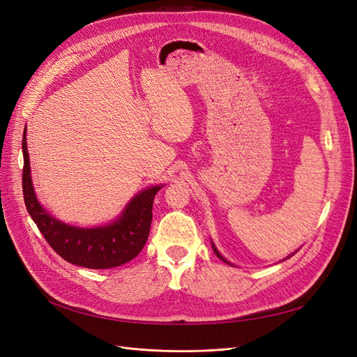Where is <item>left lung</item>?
<instances>
[{
    "label": "left lung",
    "instance_id": "8db88e82",
    "mask_svg": "<svg viewBox=\"0 0 357 357\" xmlns=\"http://www.w3.org/2000/svg\"><path fill=\"white\" fill-rule=\"evenodd\" d=\"M211 247H213V250H214V253H215V256H218V257H219V259H222V261H223V262H226V264H229V262H228V261H226V259H225V257H223V256H222V255H220V253H219V252H218V248H215V245H214V244H213V243H211Z\"/></svg>",
    "mask_w": 357,
    "mask_h": 357
}]
</instances>
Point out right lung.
Instances as JSON below:
<instances>
[{
	"label": "right lung",
	"instance_id": "obj_1",
	"mask_svg": "<svg viewBox=\"0 0 357 357\" xmlns=\"http://www.w3.org/2000/svg\"><path fill=\"white\" fill-rule=\"evenodd\" d=\"M22 189L26 210L41 235L62 259L84 268L107 269L132 261L143 250L152 225L153 199L162 186H152L137 193L119 219L110 225L77 228L52 218L38 202L31 180L26 128L22 138Z\"/></svg>",
	"mask_w": 357,
	"mask_h": 357
}]
</instances>
